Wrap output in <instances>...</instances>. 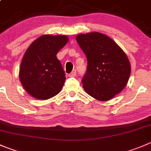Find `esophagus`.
<instances>
[{"instance_id": "1", "label": "esophagus", "mask_w": 151, "mask_h": 151, "mask_svg": "<svg viewBox=\"0 0 151 151\" xmlns=\"http://www.w3.org/2000/svg\"><path fill=\"white\" fill-rule=\"evenodd\" d=\"M76 75H77V71H76L75 69L73 70V71H71L69 74H68V76H69V77H75Z\"/></svg>"}]
</instances>
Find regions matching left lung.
I'll list each match as a JSON object with an SVG mask.
<instances>
[{
    "label": "left lung",
    "instance_id": "1",
    "mask_svg": "<svg viewBox=\"0 0 151 151\" xmlns=\"http://www.w3.org/2000/svg\"><path fill=\"white\" fill-rule=\"evenodd\" d=\"M76 40L87 58L82 79L86 92L98 100L112 99L123 90L129 79L128 57L112 39L99 32L81 34Z\"/></svg>",
    "mask_w": 151,
    "mask_h": 151
}]
</instances>
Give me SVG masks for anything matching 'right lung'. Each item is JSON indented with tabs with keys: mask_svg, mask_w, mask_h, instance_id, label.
<instances>
[{
	"mask_svg": "<svg viewBox=\"0 0 151 151\" xmlns=\"http://www.w3.org/2000/svg\"><path fill=\"white\" fill-rule=\"evenodd\" d=\"M68 41L65 35H46L28 48L20 64L19 77L31 96L47 99L60 91L65 74L56 55Z\"/></svg>",
	"mask_w": 151,
	"mask_h": 151,
	"instance_id": "add662e5",
	"label": "right lung"
}]
</instances>
